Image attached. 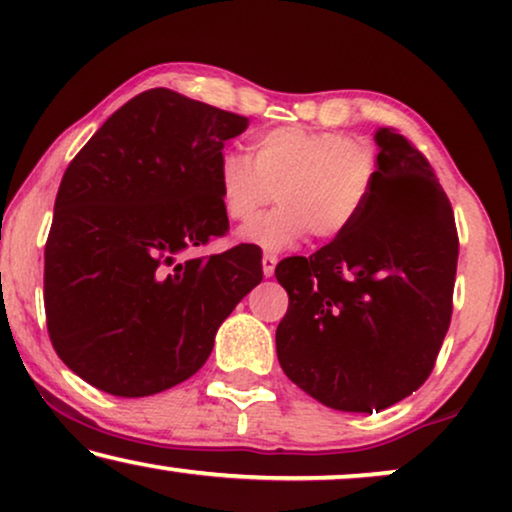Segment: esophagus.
<instances>
[{
	"instance_id": "esophagus-1",
	"label": "esophagus",
	"mask_w": 512,
	"mask_h": 512,
	"mask_svg": "<svg viewBox=\"0 0 512 512\" xmlns=\"http://www.w3.org/2000/svg\"><path fill=\"white\" fill-rule=\"evenodd\" d=\"M275 268H277V256L275 254H263V275L265 277H272L275 275Z\"/></svg>"
}]
</instances>
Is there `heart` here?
Returning a JSON list of instances; mask_svg holds the SVG:
<instances>
[{
	"label": "heart",
	"mask_w": 512,
	"mask_h": 512,
	"mask_svg": "<svg viewBox=\"0 0 512 512\" xmlns=\"http://www.w3.org/2000/svg\"><path fill=\"white\" fill-rule=\"evenodd\" d=\"M380 177L377 149L361 137L284 125L254 137L251 158L223 153L219 198L233 223L254 221L272 200L275 212L242 237L263 249H286L310 233L328 242L359 221Z\"/></svg>",
	"instance_id": "1"
}]
</instances>
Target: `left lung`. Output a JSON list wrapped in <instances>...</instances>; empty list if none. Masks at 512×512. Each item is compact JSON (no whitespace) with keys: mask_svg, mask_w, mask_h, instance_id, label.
Instances as JSON below:
<instances>
[{"mask_svg":"<svg viewBox=\"0 0 512 512\" xmlns=\"http://www.w3.org/2000/svg\"><path fill=\"white\" fill-rule=\"evenodd\" d=\"M380 177L359 221L275 277L289 293L277 356L293 384L335 410H384L436 366L452 319L459 235L424 153L380 128Z\"/></svg>","mask_w":512,"mask_h":512,"instance_id":"obj_1","label":"left lung"}]
</instances>
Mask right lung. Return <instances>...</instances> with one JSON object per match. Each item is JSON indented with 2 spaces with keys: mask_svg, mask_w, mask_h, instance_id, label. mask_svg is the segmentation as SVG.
Returning <instances> with one entry per match:
<instances>
[{
  "mask_svg": "<svg viewBox=\"0 0 512 512\" xmlns=\"http://www.w3.org/2000/svg\"><path fill=\"white\" fill-rule=\"evenodd\" d=\"M247 125L151 88L69 163L44 251V305L53 349L81 380L123 398L188 380L261 284L256 244L186 256L228 233L216 170Z\"/></svg>",
  "mask_w": 512,
  "mask_h": 512,
  "instance_id": "obj_1",
  "label": "right lung"
}]
</instances>
